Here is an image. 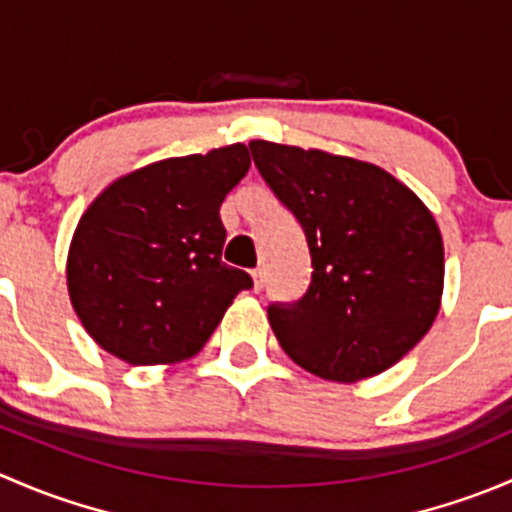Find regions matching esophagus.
Returning a JSON list of instances; mask_svg holds the SVG:
<instances>
[{
	"mask_svg": "<svg viewBox=\"0 0 512 512\" xmlns=\"http://www.w3.org/2000/svg\"><path fill=\"white\" fill-rule=\"evenodd\" d=\"M252 282H255V292H262V287H265V272L260 270V267H257V270H252Z\"/></svg>",
	"mask_w": 512,
	"mask_h": 512,
	"instance_id": "esophagus-1",
	"label": "esophagus"
}]
</instances>
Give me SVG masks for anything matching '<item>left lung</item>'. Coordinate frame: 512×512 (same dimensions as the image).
I'll list each match as a JSON object with an SVG mask.
<instances>
[{
    "label": "left lung",
    "mask_w": 512,
    "mask_h": 512,
    "mask_svg": "<svg viewBox=\"0 0 512 512\" xmlns=\"http://www.w3.org/2000/svg\"><path fill=\"white\" fill-rule=\"evenodd\" d=\"M250 151L312 255L307 294L267 309L280 347L309 374L342 384L394 366L441 309L443 237L431 210L366 160L270 141Z\"/></svg>",
    "instance_id": "obj_1"
}]
</instances>
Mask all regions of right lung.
Here are the masks:
<instances>
[{
	"label": "right lung",
	"instance_id": "add662e5",
	"mask_svg": "<svg viewBox=\"0 0 512 512\" xmlns=\"http://www.w3.org/2000/svg\"><path fill=\"white\" fill-rule=\"evenodd\" d=\"M250 170L242 143L165 158L113 180L86 208L66 285L91 339L133 366L178 364L205 347L247 272L220 255V205Z\"/></svg>",
	"mask_w": 512,
	"mask_h": 512
}]
</instances>
